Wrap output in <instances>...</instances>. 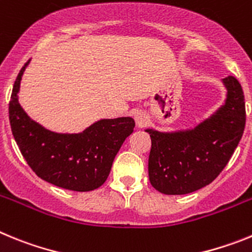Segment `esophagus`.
Instances as JSON below:
<instances>
[{
    "label": "esophagus",
    "mask_w": 252,
    "mask_h": 252,
    "mask_svg": "<svg viewBox=\"0 0 252 252\" xmlns=\"http://www.w3.org/2000/svg\"><path fill=\"white\" fill-rule=\"evenodd\" d=\"M133 119H135V122H136L137 126L142 127L148 122V115L144 111H136V112L133 113Z\"/></svg>",
    "instance_id": "34e87169"
}]
</instances>
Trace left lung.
<instances>
[{
  "label": "left lung",
  "instance_id": "8db88e82",
  "mask_svg": "<svg viewBox=\"0 0 252 252\" xmlns=\"http://www.w3.org/2000/svg\"><path fill=\"white\" fill-rule=\"evenodd\" d=\"M226 101L194 128L160 132L148 128L151 150L149 179L160 193L188 194L212 183L239 145L246 122L242 87L235 77L222 79Z\"/></svg>",
  "mask_w": 252,
  "mask_h": 252
}]
</instances>
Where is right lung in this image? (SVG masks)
I'll use <instances>...</instances> for the list:
<instances>
[{
	"instance_id": "add662e5",
	"label": "right lung",
	"mask_w": 252,
	"mask_h": 252,
	"mask_svg": "<svg viewBox=\"0 0 252 252\" xmlns=\"http://www.w3.org/2000/svg\"><path fill=\"white\" fill-rule=\"evenodd\" d=\"M29 60L13 84L8 113L17 146L35 174L60 188L88 192L110 174L120 148L132 133L131 117L99 120L79 133H58L31 120L19 103L20 83Z\"/></svg>"
}]
</instances>
